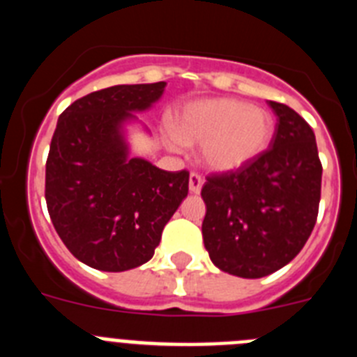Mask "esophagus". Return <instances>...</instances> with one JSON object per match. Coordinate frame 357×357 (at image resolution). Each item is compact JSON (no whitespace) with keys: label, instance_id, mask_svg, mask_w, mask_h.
Instances as JSON below:
<instances>
[{"label":"esophagus","instance_id":"obj_1","mask_svg":"<svg viewBox=\"0 0 357 357\" xmlns=\"http://www.w3.org/2000/svg\"><path fill=\"white\" fill-rule=\"evenodd\" d=\"M202 185H204L202 176L198 175V173H191V175H189V191H191V193H195V195L200 193Z\"/></svg>","mask_w":357,"mask_h":357}]
</instances>
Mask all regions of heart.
Listing matches in <instances>:
<instances>
[{
	"instance_id": "1",
	"label": "heart",
	"mask_w": 357,
	"mask_h": 357,
	"mask_svg": "<svg viewBox=\"0 0 357 357\" xmlns=\"http://www.w3.org/2000/svg\"><path fill=\"white\" fill-rule=\"evenodd\" d=\"M275 134V119L263 107L234 98L188 103L173 119L166 144H200V162L214 173H229L263 155Z\"/></svg>"
}]
</instances>
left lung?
Instances as JSON below:
<instances>
[{
    "mask_svg": "<svg viewBox=\"0 0 357 357\" xmlns=\"http://www.w3.org/2000/svg\"><path fill=\"white\" fill-rule=\"evenodd\" d=\"M270 148L247 166L207 176L204 245L222 272L259 279L289 263L318 216L321 164L313 128L284 103Z\"/></svg>",
    "mask_w": 357,
    "mask_h": 357,
    "instance_id": "left-lung-1",
    "label": "left lung"
}]
</instances>
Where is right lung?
Here are the masks:
<instances>
[{
	"instance_id": "right-lung-1",
	"label": "right lung",
	"mask_w": 357,
	"mask_h": 357,
	"mask_svg": "<svg viewBox=\"0 0 357 357\" xmlns=\"http://www.w3.org/2000/svg\"><path fill=\"white\" fill-rule=\"evenodd\" d=\"M164 89L166 82L107 87L71 103L56 121L46 204L56 234L87 266L125 272L150 261L188 197L185 169L164 172L130 157L127 125L139 123L135 112L150 110Z\"/></svg>"
}]
</instances>
